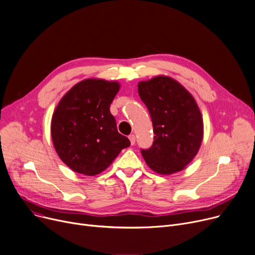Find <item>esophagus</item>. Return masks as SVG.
<instances>
[{
	"label": "esophagus",
	"instance_id": "obj_1",
	"mask_svg": "<svg viewBox=\"0 0 255 255\" xmlns=\"http://www.w3.org/2000/svg\"><path fill=\"white\" fill-rule=\"evenodd\" d=\"M128 139H129L131 145H133V144L135 143V135H134V134H130V135L128 136Z\"/></svg>",
	"mask_w": 255,
	"mask_h": 255
}]
</instances>
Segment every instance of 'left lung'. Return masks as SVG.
Instances as JSON below:
<instances>
[{
  "label": "left lung",
  "mask_w": 255,
  "mask_h": 255,
  "mask_svg": "<svg viewBox=\"0 0 255 255\" xmlns=\"http://www.w3.org/2000/svg\"><path fill=\"white\" fill-rule=\"evenodd\" d=\"M150 113L154 142L141 150L147 165L159 174L183 170L197 155L203 140V119L191 93L167 75L138 84Z\"/></svg>",
  "instance_id": "1"
}]
</instances>
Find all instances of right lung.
Returning a JSON list of instances; mask_svg holds the SVG:
<instances>
[{"instance_id":"obj_1","label":"right lung","mask_w":255,"mask_h":255,"mask_svg":"<svg viewBox=\"0 0 255 255\" xmlns=\"http://www.w3.org/2000/svg\"><path fill=\"white\" fill-rule=\"evenodd\" d=\"M121 84L87 78L74 85L58 103L51 121L54 148L73 171L96 175L130 145L119 132L110 104Z\"/></svg>"}]
</instances>
